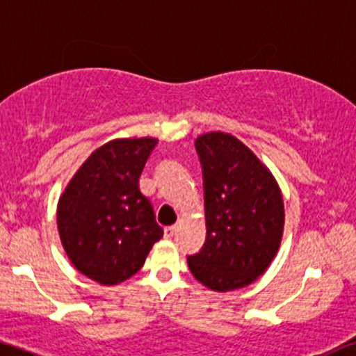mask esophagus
Instances as JSON below:
<instances>
[{"label": "esophagus", "mask_w": 356, "mask_h": 356, "mask_svg": "<svg viewBox=\"0 0 356 356\" xmlns=\"http://www.w3.org/2000/svg\"><path fill=\"white\" fill-rule=\"evenodd\" d=\"M175 232H177V226H167V228H163V236L172 238L175 235Z\"/></svg>", "instance_id": "obj_1"}]
</instances>
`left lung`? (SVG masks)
Here are the masks:
<instances>
[{
	"label": "left lung",
	"mask_w": 356,
	"mask_h": 356,
	"mask_svg": "<svg viewBox=\"0 0 356 356\" xmlns=\"http://www.w3.org/2000/svg\"><path fill=\"white\" fill-rule=\"evenodd\" d=\"M196 152L204 186L206 241L187 264L211 291L247 287L267 270L280 247L282 194L270 170L233 135L197 136Z\"/></svg>",
	"instance_id": "8db88e82"
}]
</instances>
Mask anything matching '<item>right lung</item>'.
Listing matches in <instances>:
<instances>
[{
    "label": "right lung",
    "mask_w": 356,
    "mask_h": 356,
    "mask_svg": "<svg viewBox=\"0 0 356 356\" xmlns=\"http://www.w3.org/2000/svg\"><path fill=\"white\" fill-rule=\"evenodd\" d=\"M155 138L104 143L81 165L58 199L57 226L65 253L81 273L103 286L135 275L163 235L138 179Z\"/></svg>",
    "instance_id": "add662e5"
}]
</instances>
